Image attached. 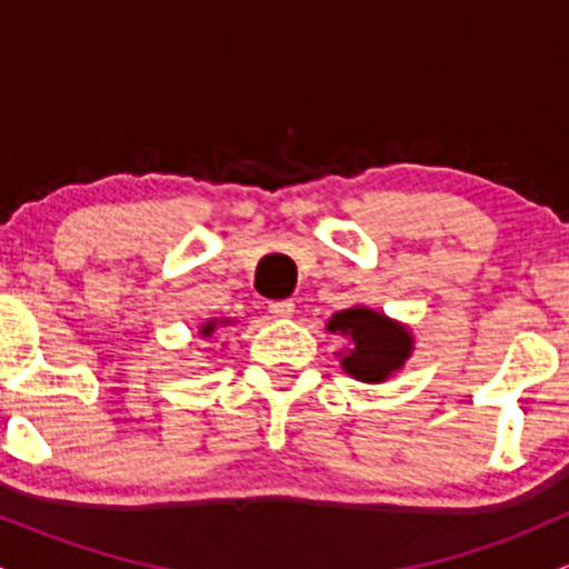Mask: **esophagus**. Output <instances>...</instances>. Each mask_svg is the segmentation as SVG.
I'll return each mask as SVG.
<instances>
[{"mask_svg": "<svg viewBox=\"0 0 569 569\" xmlns=\"http://www.w3.org/2000/svg\"><path fill=\"white\" fill-rule=\"evenodd\" d=\"M267 310H270V316H276V318H291L293 302L291 299H272V302L267 305Z\"/></svg>", "mask_w": 569, "mask_h": 569, "instance_id": "esophagus-1", "label": "esophagus"}]
</instances>
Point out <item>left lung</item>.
Here are the masks:
<instances>
[{"mask_svg":"<svg viewBox=\"0 0 569 569\" xmlns=\"http://www.w3.org/2000/svg\"><path fill=\"white\" fill-rule=\"evenodd\" d=\"M329 331L352 339V350L342 358V367L361 382L388 380L390 371L401 367L411 350V337L403 326L367 307L335 312Z\"/></svg>","mask_w":569,"mask_h":569,"instance_id":"left-lung-1","label":"left lung"}]
</instances>
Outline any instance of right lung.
<instances>
[{"instance_id":"add662e5","label":"right lung","mask_w":569,"mask_h":569,"mask_svg":"<svg viewBox=\"0 0 569 569\" xmlns=\"http://www.w3.org/2000/svg\"><path fill=\"white\" fill-rule=\"evenodd\" d=\"M213 326H217V323H206V326H202V335L211 337L213 335Z\"/></svg>"}]
</instances>
